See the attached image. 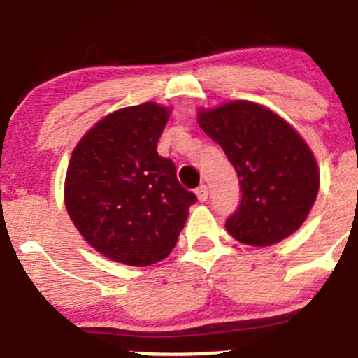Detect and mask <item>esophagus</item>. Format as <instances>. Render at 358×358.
Masks as SVG:
<instances>
[{"label":"esophagus","instance_id":"esophagus-1","mask_svg":"<svg viewBox=\"0 0 358 358\" xmlns=\"http://www.w3.org/2000/svg\"><path fill=\"white\" fill-rule=\"evenodd\" d=\"M196 194H197V199H199L201 202H204L206 199H208V187L199 185L196 189Z\"/></svg>","mask_w":358,"mask_h":358}]
</instances>
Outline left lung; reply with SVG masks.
Masks as SVG:
<instances>
[{
  "mask_svg": "<svg viewBox=\"0 0 358 358\" xmlns=\"http://www.w3.org/2000/svg\"><path fill=\"white\" fill-rule=\"evenodd\" d=\"M199 126L239 178V206L225 222L230 236L270 246L296 232L319 192L317 162L301 136L272 110L243 100L201 110Z\"/></svg>",
  "mask_w": 358,
  "mask_h": 358,
  "instance_id": "8db88e82",
  "label": "left lung"
}]
</instances>
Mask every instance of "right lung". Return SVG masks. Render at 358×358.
I'll use <instances>...</instances> for the list:
<instances>
[{"instance_id": "obj_1", "label": "right lung", "mask_w": 358, "mask_h": 358, "mask_svg": "<svg viewBox=\"0 0 358 358\" xmlns=\"http://www.w3.org/2000/svg\"><path fill=\"white\" fill-rule=\"evenodd\" d=\"M169 110L147 102L112 112L72 152L66 208L81 236L114 262L147 266L175 248L196 194L157 154Z\"/></svg>"}]
</instances>
